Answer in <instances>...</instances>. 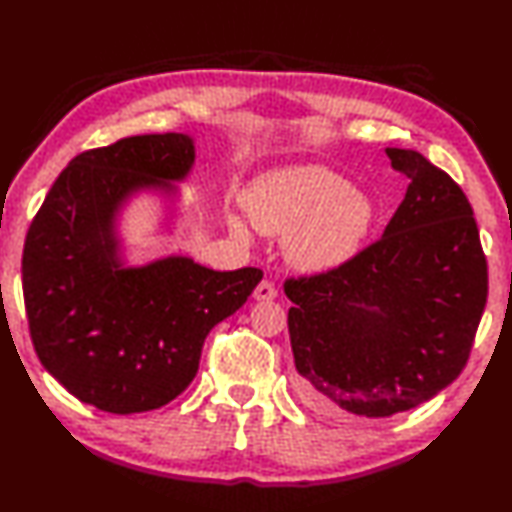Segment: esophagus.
<instances>
[{"label": "esophagus", "instance_id": "34e87169", "mask_svg": "<svg viewBox=\"0 0 512 512\" xmlns=\"http://www.w3.org/2000/svg\"><path fill=\"white\" fill-rule=\"evenodd\" d=\"M276 295H278L276 286H273L269 280H263L254 289V299H256V302H269V299H273Z\"/></svg>", "mask_w": 512, "mask_h": 512}]
</instances>
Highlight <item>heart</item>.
I'll return each instance as SVG.
<instances>
[{
	"label": "heart",
	"instance_id": "heart-1",
	"mask_svg": "<svg viewBox=\"0 0 512 512\" xmlns=\"http://www.w3.org/2000/svg\"><path fill=\"white\" fill-rule=\"evenodd\" d=\"M247 221L265 236L284 239L286 260L299 271H334L363 249L376 221V204L339 173L321 165L280 167L258 176L241 195ZM232 234H249L228 213Z\"/></svg>",
	"mask_w": 512,
	"mask_h": 512
}]
</instances>
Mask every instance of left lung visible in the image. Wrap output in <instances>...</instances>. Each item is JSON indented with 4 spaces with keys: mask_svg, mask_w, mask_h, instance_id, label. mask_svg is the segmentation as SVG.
Wrapping results in <instances>:
<instances>
[{
    "mask_svg": "<svg viewBox=\"0 0 512 512\" xmlns=\"http://www.w3.org/2000/svg\"><path fill=\"white\" fill-rule=\"evenodd\" d=\"M384 152L410 182L382 239L339 269L284 284L297 393L341 421L404 413L452 384L489 293L460 186L415 149Z\"/></svg>",
    "mask_w": 512,
    "mask_h": 512,
    "instance_id": "1",
    "label": "left lung"
}]
</instances>
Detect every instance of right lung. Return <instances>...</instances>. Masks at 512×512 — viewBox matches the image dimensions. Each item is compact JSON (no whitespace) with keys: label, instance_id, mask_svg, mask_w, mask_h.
<instances>
[{"label":"right lung","instance_id":"obj_1","mask_svg":"<svg viewBox=\"0 0 512 512\" xmlns=\"http://www.w3.org/2000/svg\"><path fill=\"white\" fill-rule=\"evenodd\" d=\"M189 134H143L69 162L23 247V299L41 365L80 402L115 415L169 404L195 378L208 332L239 310L263 271H215L171 254L130 265L123 210L158 195L171 230L191 176Z\"/></svg>","mask_w":512,"mask_h":512}]
</instances>
